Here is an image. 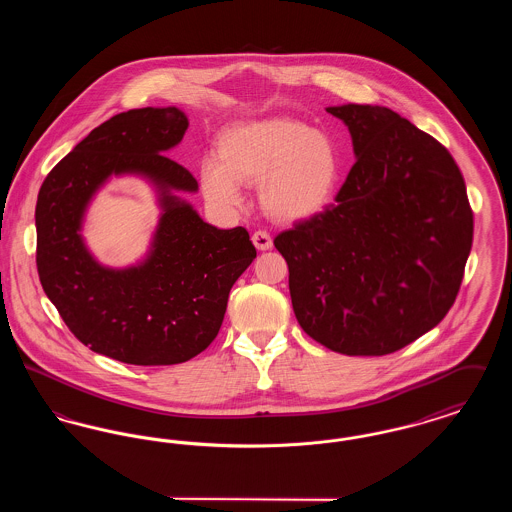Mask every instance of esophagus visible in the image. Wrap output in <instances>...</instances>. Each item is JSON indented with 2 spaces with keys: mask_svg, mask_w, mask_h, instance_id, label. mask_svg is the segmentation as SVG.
<instances>
[{
  "mask_svg": "<svg viewBox=\"0 0 512 512\" xmlns=\"http://www.w3.org/2000/svg\"><path fill=\"white\" fill-rule=\"evenodd\" d=\"M251 242H253V245H255L259 251H268V249L272 247V238H270V234L265 232V230L255 232V234L251 236Z\"/></svg>",
  "mask_w": 512,
  "mask_h": 512,
  "instance_id": "obj_1",
  "label": "esophagus"
}]
</instances>
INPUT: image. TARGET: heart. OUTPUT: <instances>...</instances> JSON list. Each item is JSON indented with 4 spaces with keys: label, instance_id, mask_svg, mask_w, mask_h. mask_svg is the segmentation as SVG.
Returning a JSON list of instances; mask_svg holds the SVG:
<instances>
[{
    "label": "heart",
    "instance_id": "obj_1",
    "mask_svg": "<svg viewBox=\"0 0 512 512\" xmlns=\"http://www.w3.org/2000/svg\"><path fill=\"white\" fill-rule=\"evenodd\" d=\"M341 161L334 140L290 117L240 122L222 132L219 159L205 157L199 184L217 209L244 205L242 184L261 182V203L272 219L303 222L332 201Z\"/></svg>",
    "mask_w": 512,
    "mask_h": 512
}]
</instances>
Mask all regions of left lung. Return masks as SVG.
Returning a JSON list of instances; mask_svg holds the SVG:
<instances>
[{
  "label": "left lung",
  "mask_w": 512,
  "mask_h": 512,
  "mask_svg": "<svg viewBox=\"0 0 512 512\" xmlns=\"http://www.w3.org/2000/svg\"><path fill=\"white\" fill-rule=\"evenodd\" d=\"M357 163L338 205L276 236L299 326L324 347L388 355L447 315L472 247V211L449 151L380 105L326 107Z\"/></svg>",
  "instance_id": "1"
}]
</instances>
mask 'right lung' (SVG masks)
I'll return each mask as SVG.
<instances>
[{
  "label": "right lung",
  "instance_id": "add662e5",
  "mask_svg": "<svg viewBox=\"0 0 512 512\" xmlns=\"http://www.w3.org/2000/svg\"><path fill=\"white\" fill-rule=\"evenodd\" d=\"M188 117L178 107L132 109L99 124L44 180L36 203L42 288L86 347L126 365L186 363L211 345L228 293L257 251L242 226L220 230L180 194L197 180L165 157ZM113 177H140L160 219L147 253L103 266L81 232L95 195Z\"/></svg>",
  "mask_w": 512,
  "mask_h": 512
}]
</instances>
